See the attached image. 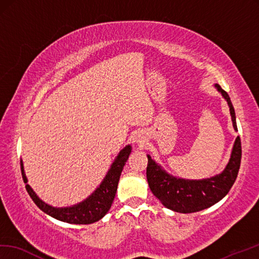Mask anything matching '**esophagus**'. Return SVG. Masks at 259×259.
Listing matches in <instances>:
<instances>
[{
    "label": "esophagus",
    "instance_id": "1",
    "mask_svg": "<svg viewBox=\"0 0 259 259\" xmlns=\"http://www.w3.org/2000/svg\"><path fill=\"white\" fill-rule=\"evenodd\" d=\"M146 137H144L142 134H137L135 137H134V142L137 144V146L139 147H143L144 144H146Z\"/></svg>",
    "mask_w": 259,
    "mask_h": 259
}]
</instances>
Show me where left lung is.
Here are the masks:
<instances>
[{
	"mask_svg": "<svg viewBox=\"0 0 259 259\" xmlns=\"http://www.w3.org/2000/svg\"><path fill=\"white\" fill-rule=\"evenodd\" d=\"M214 87L226 100L230 108L233 128L237 131L235 110L230 96L221 88L219 83H215ZM147 180L153 195L158 197L166 208L174 212L194 213L211 207L230 192L238 174L240 158H242V146H240L239 137H237L233 144L231 158L225 169L211 178L201 180L174 177L157 163L151 155L147 154Z\"/></svg>",
	"mask_w": 259,
	"mask_h": 259,
	"instance_id": "left-lung-1",
	"label": "left lung"
}]
</instances>
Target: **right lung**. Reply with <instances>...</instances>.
Returning <instances> with one entry per match:
<instances>
[{"instance_id":"right-lung-1","label":"right lung","mask_w":259,"mask_h":259,"mask_svg":"<svg viewBox=\"0 0 259 259\" xmlns=\"http://www.w3.org/2000/svg\"><path fill=\"white\" fill-rule=\"evenodd\" d=\"M131 150L132 147L130 144L125 146L122 150H120V152L118 153L116 159L113 160L110 169L108 170L106 177L102 180L98 188L88 197H86L85 200L71 206L55 207L45 203L44 201H41L38 195L35 193L34 190L27 183L28 181L25 171H24V164L23 161L21 160L22 177L24 183L26 184L25 188L29 196L32 197L34 203L44 213L58 221L65 222V223L82 225L92 224L101 220L110 209L113 198L116 196L120 176H121L123 166L131 153Z\"/></svg>"}]
</instances>
